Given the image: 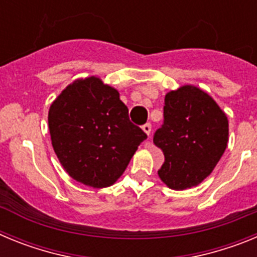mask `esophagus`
Instances as JSON below:
<instances>
[{
    "label": "esophagus",
    "mask_w": 257,
    "mask_h": 257,
    "mask_svg": "<svg viewBox=\"0 0 257 257\" xmlns=\"http://www.w3.org/2000/svg\"><path fill=\"white\" fill-rule=\"evenodd\" d=\"M143 131H144L145 134H147V135H151V133H152V124L151 123H145L144 126H143Z\"/></svg>",
    "instance_id": "esophagus-1"
}]
</instances>
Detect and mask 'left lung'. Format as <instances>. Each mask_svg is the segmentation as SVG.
<instances>
[{
    "mask_svg": "<svg viewBox=\"0 0 257 257\" xmlns=\"http://www.w3.org/2000/svg\"><path fill=\"white\" fill-rule=\"evenodd\" d=\"M163 117L153 138L165 154L158 176L170 189L197 187L225 152L228 117L207 92L193 85L166 94Z\"/></svg>",
    "mask_w": 257,
    "mask_h": 257,
    "instance_id": "1",
    "label": "left lung"
}]
</instances>
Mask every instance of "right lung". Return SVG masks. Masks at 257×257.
Listing matches in <instances>:
<instances>
[{"label": "right lung", "instance_id": "right-lung-1", "mask_svg": "<svg viewBox=\"0 0 257 257\" xmlns=\"http://www.w3.org/2000/svg\"><path fill=\"white\" fill-rule=\"evenodd\" d=\"M51 144L70 178L91 188L121 178L147 134L131 123L119 92L99 77L68 85L49 109Z\"/></svg>", "mask_w": 257, "mask_h": 257}]
</instances>
